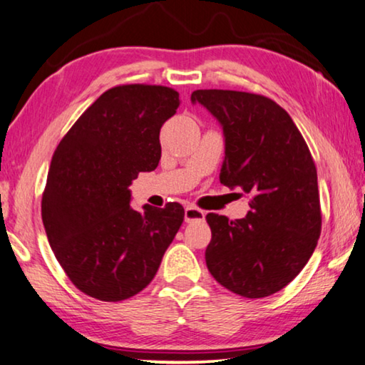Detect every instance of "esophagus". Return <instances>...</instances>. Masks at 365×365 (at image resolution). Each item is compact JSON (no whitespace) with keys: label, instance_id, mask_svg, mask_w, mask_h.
<instances>
[{"label":"esophagus","instance_id":"1","mask_svg":"<svg viewBox=\"0 0 365 365\" xmlns=\"http://www.w3.org/2000/svg\"><path fill=\"white\" fill-rule=\"evenodd\" d=\"M184 220H186L187 223H190V222H204L205 212L200 210V208H197V207H186V210H184Z\"/></svg>","mask_w":365,"mask_h":365}]
</instances>
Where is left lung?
Listing matches in <instances>:
<instances>
[{"mask_svg":"<svg viewBox=\"0 0 365 365\" xmlns=\"http://www.w3.org/2000/svg\"><path fill=\"white\" fill-rule=\"evenodd\" d=\"M223 126L220 181L249 195L246 218L208 213L212 241L205 250L217 282L249 299L272 296L307 264L322 231L317 168L291 116L264 95L195 91Z\"/></svg>","mask_w":365,"mask_h":365,"instance_id":"1","label":"left lung"}]
</instances>
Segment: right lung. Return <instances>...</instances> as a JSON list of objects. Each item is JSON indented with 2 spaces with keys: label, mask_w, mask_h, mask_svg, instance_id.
<instances>
[{
  "label": "right lung",
  "mask_w": 365,
  "mask_h": 365,
  "mask_svg": "<svg viewBox=\"0 0 365 365\" xmlns=\"http://www.w3.org/2000/svg\"><path fill=\"white\" fill-rule=\"evenodd\" d=\"M179 93L148 83L108 88L58 143L41 197L48 242L83 294L105 302L135 296L152 282L184 220V208L130 207L133 179L161 157L160 129Z\"/></svg>",
  "instance_id": "add662e5"
}]
</instances>
